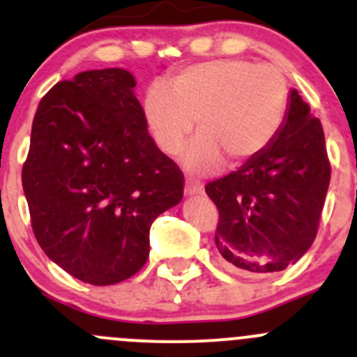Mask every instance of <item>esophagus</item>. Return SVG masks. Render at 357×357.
Returning a JSON list of instances; mask_svg holds the SVG:
<instances>
[{"label": "esophagus", "mask_w": 357, "mask_h": 357, "mask_svg": "<svg viewBox=\"0 0 357 357\" xmlns=\"http://www.w3.org/2000/svg\"><path fill=\"white\" fill-rule=\"evenodd\" d=\"M204 192V186L200 183L192 181V179H186L185 183V193L186 195H199Z\"/></svg>", "instance_id": "esophagus-1"}]
</instances>
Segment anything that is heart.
<instances>
[{"label":"heart","instance_id":"heart-1","mask_svg":"<svg viewBox=\"0 0 357 357\" xmlns=\"http://www.w3.org/2000/svg\"><path fill=\"white\" fill-rule=\"evenodd\" d=\"M289 85L281 69L242 59L188 66L146 91L143 115L158 150L176 155L193 130L181 164L190 174L207 176L261 153L284 123Z\"/></svg>","mask_w":357,"mask_h":357}]
</instances>
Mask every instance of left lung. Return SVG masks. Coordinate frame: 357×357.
Returning <instances> with one entry per match:
<instances>
[{"label":"left lung","mask_w":357,"mask_h":357,"mask_svg":"<svg viewBox=\"0 0 357 357\" xmlns=\"http://www.w3.org/2000/svg\"><path fill=\"white\" fill-rule=\"evenodd\" d=\"M330 174L321 122L291 89L274 141L206 186L220 211L216 248L228 271L251 278L298 261L316 238Z\"/></svg>","instance_id":"8db88e82"}]
</instances>
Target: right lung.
Wrapping results in <instances>:
<instances>
[{
    "label": "right lung",
    "mask_w": 357,
    "mask_h": 357,
    "mask_svg": "<svg viewBox=\"0 0 357 357\" xmlns=\"http://www.w3.org/2000/svg\"><path fill=\"white\" fill-rule=\"evenodd\" d=\"M122 68L59 82L40 101L22 169L34 237L73 278L108 286L150 255L155 218L183 199L178 165L148 134Z\"/></svg>",
    "instance_id": "right-lung-1"
}]
</instances>
